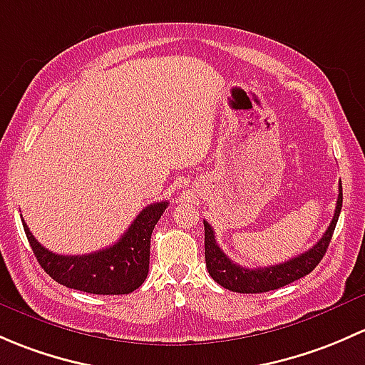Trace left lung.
<instances>
[{
    "label": "left lung",
    "mask_w": 365,
    "mask_h": 365,
    "mask_svg": "<svg viewBox=\"0 0 365 365\" xmlns=\"http://www.w3.org/2000/svg\"><path fill=\"white\" fill-rule=\"evenodd\" d=\"M341 207H343V186L339 184L336 212H334L332 221H330L323 237L306 253L290 258V260L283 262L279 265L262 267V269H246V267H240L235 262H232L216 244L212 227L207 221H204L205 265H207L210 277L223 288L237 292V294H264V292L287 287V284L294 283L300 277L307 276L311 270H314V267L320 264L327 247H329L330 239H332L334 230H336V223L339 220Z\"/></svg>",
    "instance_id": "obj_1"
}]
</instances>
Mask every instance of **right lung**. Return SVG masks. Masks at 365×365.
<instances>
[{
  "mask_svg": "<svg viewBox=\"0 0 365 365\" xmlns=\"http://www.w3.org/2000/svg\"><path fill=\"white\" fill-rule=\"evenodd\" d=\"M168 202L148 205L123 234L105 250L89 255H56L45 250L22 220L26 237L36 260L54 281L66 288L96 295H125L137 290L149 272V251L155 225Z\"/></svg>",
  "mask_w": 365,
  "mask_h": 365,
  "instance_id": "add662e5",
  "label": "right lung"
}]
</instances>
